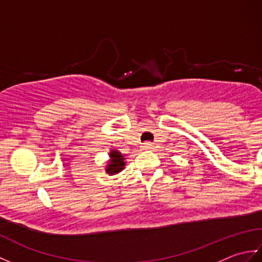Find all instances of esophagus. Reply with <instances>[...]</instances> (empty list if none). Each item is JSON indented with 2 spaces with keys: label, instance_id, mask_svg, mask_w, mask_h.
I'll return each instance as SVG.
<instances>
[{
  "label": "esophagus",
  "instance_id": "esophagus-1",
  "mask_svg": "<svg viewBox=\"0 0 262 262\" xmlns=\"http://www.w3.org/2000/svg\"><path fill=\"white\" fill-rule=\"evenodd\" d=\"M142 147H143V149H151L153 147V145L149 142H146V143L143 144Z\"/></svg>",
  "mask_w": 262,
  "mask_h": 262
}]
</instances>
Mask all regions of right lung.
Listing matches in <instances>:
<instances>
[{
    "label": "right lung",
    "instance_id": "obj_1",
    "mask_svg": "<svg viewBox=\"0 0 262 262\" xmlns=\"http://www.w3.org/2000/svg\"><path fill=\"white\" fill-rule=\"evenodd\" d=\"M110 162L109 165L107 166V173L108 174H116L120 172L122 169H124V159L122 158V155L118 152V151H111L110 153Z\"/></svg>",
    "mask_w": 262,
    "mask_h": 262
}]
</instances>
